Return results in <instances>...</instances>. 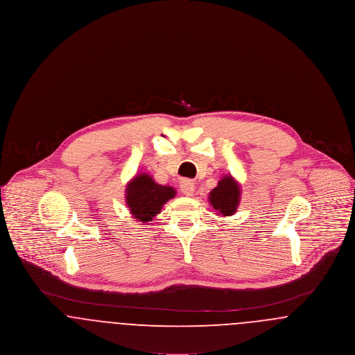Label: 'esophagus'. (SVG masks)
<instances>
[{
	"mask_svg": "<svg viewBox=\"0 0 355 355\" xmlns=\"http://www.w3.org/2000/svg\"><path fill=\"white\" fill-rule=\"evenodd\" d=\"M181 191L187 196V197H191L193 194H194V189H196V186H194V182H191V181H189V180H184L182 182H181Z\"/></svg>",
	"mask_w": 355,
	"mask_h": 355,
	"instance_id": "obj_1",
	"label": "esophagus"
}]
</instances>
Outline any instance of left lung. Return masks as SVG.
I'll list each match as a JSON object with an SVG mask.
<instances>
[{"label":"left lung","instance_id":"left-lung-1","mask_svg":"<svg viewBox=\"0 0 355 355\" xmlns=\"http://www.w3.org/2000/svg\"><path fill=\"white\" fill-rule=\"evenodd\" d=\"M241 200V187L232 175L222 177L217 187L209 193V202L217 210V214L229 217L238 209Z\"/></svg>","mask_w":355,"mask_h":355}]
</instances>
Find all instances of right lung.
<instances>
[{"label": "right lung", "mask_w": 355, "mask_h": 355, "mask_svg": "<svg viewBox=\"0 0 355 355\" xmlns=\"http://www.w3.org/2000/svg\"><path fill=\"white\" fill-rule=\"evenodd\" d=\"M175 197L171 186L158 185L146 173L138 174L126 185V205L135 220L152 222L165 203Z\"/></svg>", "instance_id": "right-lung-1"}]
</instances>
